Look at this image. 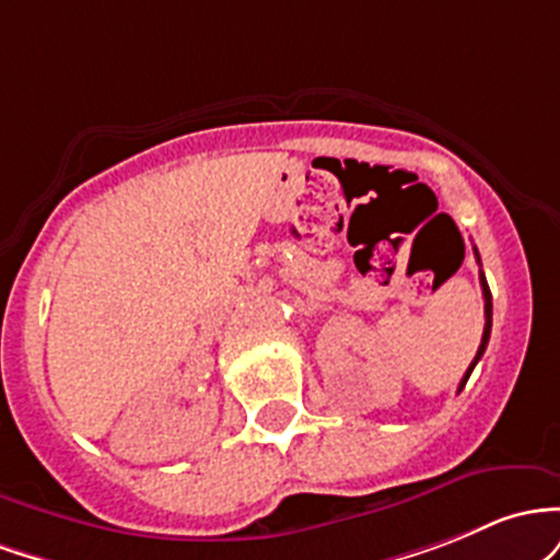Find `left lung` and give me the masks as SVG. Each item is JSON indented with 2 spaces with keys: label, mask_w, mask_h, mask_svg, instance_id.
Returning <instances> with one entry per match:
<instances>
[{
  "label": "left lung",
  "mask_w": 560,
  "mask_h": 560,
  "mask_svg": "<svg viewBox=\"0 0 560 560\" xmlns=\"http://www.w3.org/2000/svg\"><path fill=\"white\" fill-rule=\"evenodd\" d=\"M474 254H476V261L481 264V259H479V250L474 248ZM479 280H481V291H483V336H481V347H479V351H476L474 362H470V368L466 370V375H463V381H460V388H457V392H463V386H466V381L470 378V373H474L476 362H479L483 351H487V343H489V332H492V293H489V285H487V278H483V272H481V278H479Z\"/></svg>",
  "instance_id": "left-lung-1"
}]
</instances>
